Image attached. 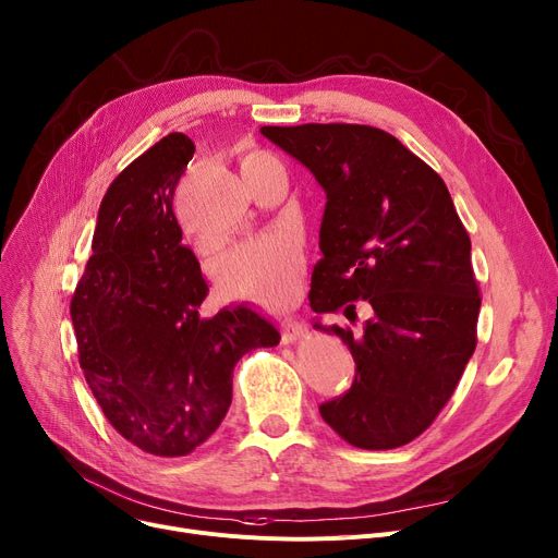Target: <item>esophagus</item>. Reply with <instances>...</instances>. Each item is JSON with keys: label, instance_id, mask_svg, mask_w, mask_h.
Instances as JSON below:
<instances>
[{"label": "esophagus", "instance_id": "1", "mask_svg": "<svg viewBox=\"0 0 558 558\" xmlns=\"http://www.w3.org/2000/svg\"><path fill=\"white\" fill-rule=\"evenodd\" d=\"M307 335V328L303 326V324H299V320H282V326H280V339H282V343H296V341H301L303 337Z\"/></svg>", "mask_w": 558, "mask_h": 558}]
</instances>
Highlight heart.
Instances as JSON below:
<instances>
[{
    "label": "heart",
    "mask_w": 558,
    "mask_h": 558,
    "mask_svg": "<svg viewBox=\"0 0 558 558\" xmlns=\"http://www.w3.org/2000/svg\"><path fill=\"white\" fill-rule=\"evenodd\" d=\"M267 162H276L262 151L240 158L242 173ZM301 274V255L287 240L262 238L230 251L221 262V284L230 296L248 299L262 305H282L289 301Z\"/></svg>",
    "instance_id": "b5f03b06"
}]
</instances>
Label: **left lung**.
<instances>
[{
    "instance_id": "8db88e82",
    "label": "left lung",
    "mask_w": 558,
    "mask_h": 558,
    "mask_svg": "<svg viewBox=\"0 0 558 558\" xmlns=\"http://www.w3.org/2000/svg\"><path fill=\"white\" fill-rule=\"evenodd\" d=\"M326 190L318 232L324 257L310 307L355 320L337 335L357 364L343 396L318 407L324 421L362 450H393L421 436L452 398L477 345L480 287L471 238L450 192L427 162L391 133L366 124L262 126Z\"/></svg>"
}]
</instances>
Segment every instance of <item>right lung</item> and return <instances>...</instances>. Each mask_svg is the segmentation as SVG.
<instances>
[{
  "mask_svg": "<svg viewBox=\"0 0 558 558\" xmlns=\"http://www.w3.org/2000/svg\"><path fill=\"white\" fill-rule=\"evenodd\" d=\"M192 156L194 142L169 133L110 183L70 303L78 364L104 416L142 452L169 459L217 432L234 364L280 341L246 305L198 314L208 284L173 215Z\"/></svg>",
  "mask_w": 558,
  "mask_h": 558,
  "instance_id": "1",
  "label": "right lung"
}]
</instances>
